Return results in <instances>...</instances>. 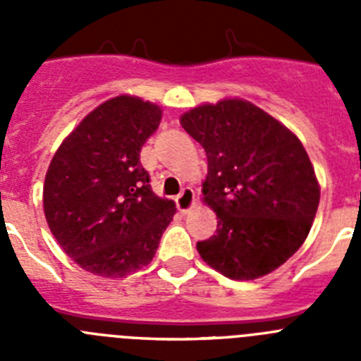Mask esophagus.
Here are the masks:
<instances>
[{
    "instance_id": "esophagus-1",
    "label": "esophagus",
    "mask_w": 361,
    "mask_h": 361,
    "mask_svg": "<svg viewBox=\"0 0 361 361\" xmlns=\"http://www.w3.org/2000/svg\"><path fill=\"white\" fill-rule=\"evenodd\" d=\"M175 202H177V209L180 213H188L190 212L193 206H195V193H193V190L191 188H184L183 193L175 199Z\"/></svg>"
}]
</instances>
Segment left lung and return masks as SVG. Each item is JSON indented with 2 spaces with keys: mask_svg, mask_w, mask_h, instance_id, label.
I'll return each instance as SVG.
<instances>
[{
  "mask_svg": "<svg viewBox=\"0 0 361 361\" xmlns=\"http://www.w3.org/2000/svg\"><path fill=\"white\" fill-rule=\"evenodd\" d=\"M180 124L206 152L202 202L216 215V235L197 251L231 280L269 275L300 250L317 215L320 184L307 152L245 99L191 108Z\"/></svg>",
  "mask_w": 361,
  "mask_h": 361,
  "instance_id": "obj_1",
  "label": "left lung"
}]
</instances>
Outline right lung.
<instances>
[{
	"instance_id": "right-lung-1",
	"label": "right lung",
	"mask_w": 361,
	"mask_h": 361,
	"mask_svg": "<svg viewBox=\"0 0 361 361\" xmlns=\"http://www.w3.org/2000/svg\"><path fill=\"white\" fill-rule=\"evenodd\" d=\"M162 110L117 95L88 114L54 153L43 186L44 219L57 244L88 273L123 279L148 266L175 202L152 191L141 148Z\"/></svg>"
}]
</instances>
